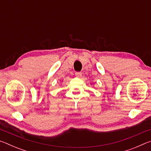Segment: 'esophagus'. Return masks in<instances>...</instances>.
Returning <instances> with one entry per match:
<instances>
[{
	"label": "esophagus",
	"instance_id": "1",
	"mask_svg": "<svg viewBox=\"0 0 151 151\" xmlns=\"http://www.w3.org/2000/svg\"><path fill=\"white\" fill-rule=\"evenodd\" d=\"M75 76H76V77L80 78V77H81V76H82V73H80V72H76L75 73Z\"/></svg>",
	"mask_w": 151,
	"mask_h": 151
}]
</instances>
